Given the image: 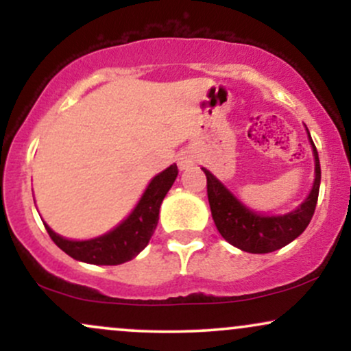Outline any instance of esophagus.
<instances>
[{
    "mask_svg": "<svg viewBox=\"0 0 351 351\" xmlns=\"http://www.w3.org/2000/svg\"><path fill=\"white\" fill-rule=\"evenodd\" d=\"M195 162V158H193V155L189 152H183L178 155V167L180 170H186Z\"/></svg>",
    "mask_w": 351,
    "mask_h": 351,
    "instance_id": "obj_1",
    "label": "esophagus"
}]
</instances>
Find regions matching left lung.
Wrapping results in <instances>:
<instances>
[{
  "instance_id": "obj_1",
  "label": "left lung",
  "mask_w": 351,
  "mask_h": 351,
  "mask_svg": "<svg viewBox=\"0 0 351 351\" xmlns=\"http://www.w3.org/2000/svg\"><path fill=\"white\" fill-rule=\"evenodd\" d=\"M308 140L312 145L313 158H315V180H313L312 191H310L307 199L287 215L264 216L251 211L211 171H208L206 168H201L206 175L208 199L213 219H215L219 234L229 244L245 252L265 254L284 247L305 231L313 213H315L318 189H320L318 153L312 138H310V134Z\"/></svg>"
}]
</instances>
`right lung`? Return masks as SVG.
<instances>
[{"label":"right lung","instance_id":"obj_1","mask_svg":"<svg viewBox=\"0 0 351 351\" xmlns=\"http://www.w3.org/2000/svg\"><path fill=\"white\" fill-rule=\"evenodd\" d=\"M176 176H178L176 165H171L165 171L158 173L150 181L138 204L128 215L127 219H123L119 226L104 236L88 241H71L56 234L47 224H44V226H46L47 234L51 236L56 245L62 249L72 259L97 265L123 264L134 259L136 254H140L147 247L148 241H150L156 224H158L162 201L170 191Z\"/></svg>","mask_w":351,"mask_h":351}]
</instances>
